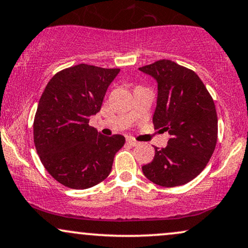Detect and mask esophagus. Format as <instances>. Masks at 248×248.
<instances>
[{
	"instance_id": "1",
	"label": "esophagus",
	"mask_w": 248,
	"mask_h": 248,
	"mask_svg": "<svg viewBox=\"0 0 248 248\" xmlns=\"http://www.w3.org/2000/svg\"><path fill=\"white\" fill-rule=\"evenodd\" d=\"M127 142L129 143L130 145H133V147H135V145H137L139 144V142L136 141V140H134V139H132V137H129V139H127Z\"/></svg>"
}]
</instances>
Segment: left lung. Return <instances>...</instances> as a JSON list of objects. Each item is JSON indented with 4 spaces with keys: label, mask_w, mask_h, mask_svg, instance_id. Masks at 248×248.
Here are the masks:
<instances>
[{
    "label": "left lung",
    "mask_w": 248,
    "mask_h": 248,
    "mask_svg": "<svg viewBox=\"0 0 248 248\" xmlns=\"http://www.w3.org/2000/svg\"><path fill=\"white\" fill-rule=\"evenodd\" d=\"M139 70L156 79L154 126L171 136L165 148L155 147L153 162L143 165L142 171L159 186H181L198 177L214 154L218 132L214 100L193 70L171 60Z\"/></svg>",
    "instance_id": "1"
}]
</instances>
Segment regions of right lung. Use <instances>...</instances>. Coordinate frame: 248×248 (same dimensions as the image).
I'll return each instance as SVG.
<instances>
[{"label":"right lung","mask_w":248,"mask_h":248,"mask_svg":"<svg viewBox=\"0 0 248 248\" xmlns=\"http://www.w3.org/2000/svg\"><path fill=\"white\" fill-rule=\"evenodd\" d=\"M120 69L80 63L52 77L33 122L37 153L47 172L65 187L86 189L108 177L122 135L107 137L89 126Z\"/></svg>","instance_id":"right-lung-1"}]
</instances>
